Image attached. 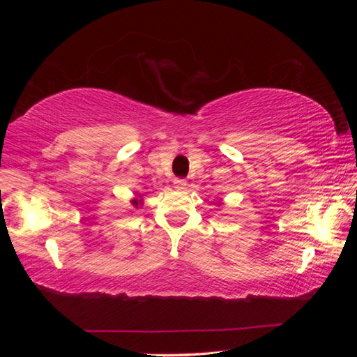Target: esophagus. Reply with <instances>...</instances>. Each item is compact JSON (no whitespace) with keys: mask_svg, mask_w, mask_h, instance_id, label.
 Returning <instances> with one entry per match:
<instances>
[{"mask_svg":"<svg viewBox=\"0 0 357 357\" xmlns=\"http://www.w3.org/2000/svg\"><path fill=\"white\" fill-rule=\"evenodd\" d=\"M173 184H174V187H176L178 190H183V189H185L187 181H185V179H183V178H176V179L173 181Z\"/></svg>","mask_w":357,"mask_h":357,"instance_id":"34e87169","label":"esophagus"}]
</instances>
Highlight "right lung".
<instances>
[{
    "instance_id": "add662e5",
    "label": "right lung",
    "mask_w": 357,
    "mask_h": 357,
    "mask_svg": "<svg viewBox=\"0 0 357 357\" xmlns=\"http://www.w3.org/2000/svg\"><path fill=\"white\" fill-rule=\"evenodd\" d=\"M132 204H134V206L137 208L138 204H142V202H140V200H137V198H135V200H132Z\"/></svg>"
}]
</instances>
